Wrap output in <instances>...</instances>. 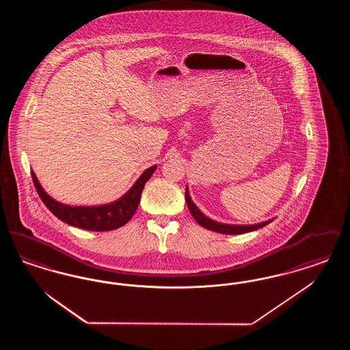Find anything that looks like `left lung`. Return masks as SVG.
Returning <instances> with one entry per match:
<instances>
[{
    "label": "left lung",
    "instance_id": "left-lung-1",
    "mask_svg": "<svg viewBox=\"0 0 350 350\" xmlns=\"http://www.w3.org/2000/svg\"><path fill=\"white\" fill-rule=\"evenodd\" d=\"M185 198H186V203H187V207L191 213L193 217L196 219V221L210 230V231H215V232L224 233V234H240V233L252 232V231H256L258 228H262L265 227L267 224H269L270 221H273L274 219H269L267 221H262V223H257V224H227V223H220L217 220H213L211 217H206L200 208L196 206V203L191 200L190 194H189V189L186 187V191H185Z\"/></svg>",
    "mask_w": 350,
    "mask_h": 350
}]
</instances>
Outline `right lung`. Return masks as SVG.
<instances>
[{"label": "right lung", "instance_id": "1", "mask_svg": "<svg viewBox=\"0 0 350 350\" xmlns=\"http://www.w3.org/2000/svg\"><path fill=\"white\" fill-rule=\"evenodd\" d=\"M156 167L157 165L147 167L131 186V189L119 200L96 206H70L53 200L50 194L44 191L33 170L31 176L40 200H43V203L55 217L68 223L69 226L100 232L117 230L133 217L139 206L144 185L150 180Z\"/></svg>", "mask_w": 350, "mask_h": 350}]
</instances>
